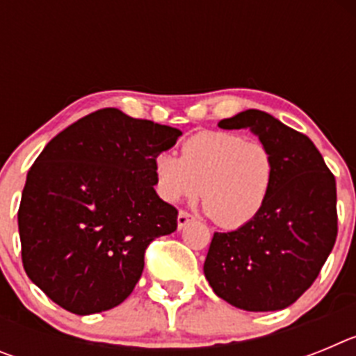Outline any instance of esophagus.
Returning <instances> with one entry per match:
<instances>
[{"mask_svg":"<svg viewBox=\"0 0 356 356\" xmlns=\"http://www.w3.org/2000/svg\"><path fill=\"white\" fill-rule=\"evenodd\" d=\"M191 221H193V216H191V213L185 212V210H180V212H178V228L181 229L184 226H187Z\"/></svg>","mask_w":356,"mask_h":356,"instance_id":"obj_1","label":"esophagus"}]
</instances>
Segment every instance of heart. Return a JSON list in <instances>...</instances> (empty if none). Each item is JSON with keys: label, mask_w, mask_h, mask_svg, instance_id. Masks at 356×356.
<instances>
[{"label": "heart", "mask_w": 356, "mask_h": 356, "mask_svg": "<svg viewBox=\"0 0 356 356\" xmlns=\"http://www.w3.org/2000/svg\"><path fill=\"white\" fill-rule=\"evenodd\" d=\"M156 191L165 201H201L221 228H241L259 216L275 184L271 149L229 131H201L188 137L181 156L162 151L153 160Z\"/></svg>", "instance_id": "b5f03b06"}]
</instances>
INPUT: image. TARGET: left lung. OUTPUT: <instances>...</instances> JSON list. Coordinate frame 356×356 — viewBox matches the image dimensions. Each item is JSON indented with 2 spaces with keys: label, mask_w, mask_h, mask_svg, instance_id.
Segmentation results:
<instances>
[{
  "label": "left lung",
  "mask_w": 356,
  "mask_h": 356,
  "mask_svg": "<svg viewBox=\"0 0 356 356\" xmlns=\"http://www.w3.org/2000/svg\"><path fill=\"white\" fill-rule=\"evenodd\" d=\"M250 128L271 149L275 184L262 212L234 232L213 234L205 271L219 298L250 312L282 310L319 276L337 238V187L307 135L262 110L219 121Z\"/></svg>",
  "instance_id": "1"
}]
</instances>
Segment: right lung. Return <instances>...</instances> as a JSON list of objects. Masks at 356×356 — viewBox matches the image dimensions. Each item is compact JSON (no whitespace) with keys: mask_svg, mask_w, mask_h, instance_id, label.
I'll list each match as a JSON object with an SVG mask.
<instances>
[{"mask_svg":"<svg viewBox=\"0 0 356 356\" xmlns=\"http://www.w3.org/2000/svg\"><path fill=\"white\" fill-rule=\"evenodd\" d=\"M180 135L103 108L44 147L28 171L17 222L24 271L49 300L89 316L131 294L149 242L178 226V210L153 187V160Z\"/></svg>","mask_w":356,"mask_h":356,"instance_id":"right-lung-1","label":"right lung"}]
</instances>
